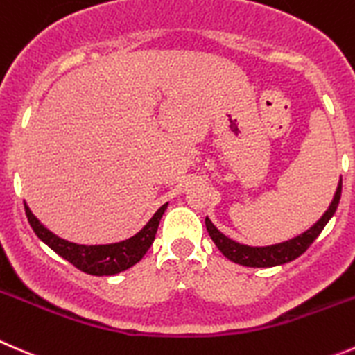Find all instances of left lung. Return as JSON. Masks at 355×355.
Segmentation results:
<instances>
[{
  "mask_svg": "<svg viewBox=\"0 0 355 355\" xmlns=\"http://www.w3.org/2000/svg\"><path fill=\"white\" fill-rule=\"evenodd\" d=\"M340 196H342V182H340L338 187H336L335 198H333L328 211L319 218V222L315 223V225H312L311 229L305 230L302 236L295 237V239L286 241V243L272 244V246L253 248L246 246V244H239L236 243V241L229 239L227 236H223V234L209 222V218H206L205 223L213 243L216 244V248H218L229 260L236 261V263L239 265H246V267H274V265H283L286 263V261L295 260V258L300 257L304 251H307V248L311 246L315 241V237L321 234V230L324 229V225L329 222V218L335 215L336 206H338L340 202Z\"/></svg>",
  "mask_w": 355,
  "mask_h": 355,
  "instance_id": "8db88e82",
  "label": "left lung"
}]
</instances>
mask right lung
Segmentation results:
<instances>
[{
    "label": "right lung",
    "mask_w": 355,
    "mask_h": 355,
    "mask_svg": "<svg viewBox=\"0 0 355 355\" xmlns=\"http://www.w3.org/2000/svg\"><path fill=\"white\" fill-rule=\"evenodd\" d=\"M166 206L168 205L161 206L154 213L153 218L149 220V223L133 237L121 241V243L102 244V246H83V244L69 243V241L55 236L44 225H41L40 220L31 213L27 206L26 215L36 236L43 243H46L55 253L60 254L67 261H71L76 269L83 270L86 274H92V276H112V274L130 269L132 265L142 260V257L147 253L154 237H156L157 225H159V220Z\"/></svg>",
    "instance_id": "obj_1"
}]
</instances>
